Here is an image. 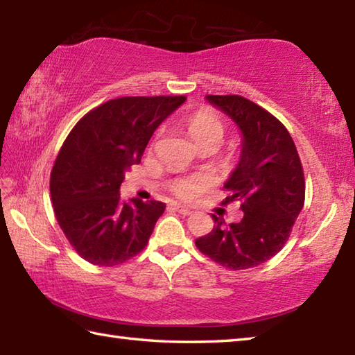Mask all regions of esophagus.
<instances>
[{
    "instance_id": "esophagus-1",
    "label": "esophagus",
    "mask_w": 355,
    "mask_h": 355,
    "mask_svg": "<svg viewBox=\"0 0 355 355\" xmlns=\"http://www.w3.org/2000/svg\"><path fill=\"white\" fill-rule=\"evenodd\" d=\"M172 208L175 209L177 212H180V214H183V216H189V214H192V209H191V208H188V206H184V205L172 203Z\"/></svg>"
}]
</instances>
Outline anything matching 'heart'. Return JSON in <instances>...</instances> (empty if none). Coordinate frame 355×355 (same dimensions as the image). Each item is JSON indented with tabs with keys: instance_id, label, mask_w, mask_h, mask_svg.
<instances>
[{
	"instance_id": "heart-1",
	"label": "heart",
	"mask_w": 355,
	"mask_h": 355,
	"mask_svg": "<svg viewBox=\"0 0 355 355\" xmlns=\"http://www.w3.org/2000/svg\"><path fill=\"white\" fill-rule=\"evenodd\" d=\"M223 124L217 116L209 110H202L191 116L188 121V132L192 139H200L206 137H217L222 139L223 137ZM206 188V180L202 177H189L177 180L172 184L175 194L183 198H194Z\"/></svg>"
}]
</instances>
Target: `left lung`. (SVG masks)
Wrapping results in <instances>:
<instances>
[{
    "label": "left lung",
    "instance_id": "8db88e82",
    "mask_svg": "<svg viewBox=\"0 0 355 355\" xmlns=\"http://www.w3.org/2000/svg\"><path fill=\"white\" fill-rule=\"evenodd\" d=\"M241 132V157L223 188L225 202L241 200L243 217L227 225L212 214L214 228L196 239L197 248L230 270L267 262L284 247L304 206V173L287 128L242 96H206Z\"/></svg>",
    "mask_w": 355,
    "mask_h": 355
}]
</instances>
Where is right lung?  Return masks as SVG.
Masks as SVG:
<instances>
[{
    "label": "right lung",
    "mask_w": 355,
    "mask_h": 355,
    "mask_svg": "<svg viewBox=\"0 0 355 355\" xmlns=\"http://www.w3.org/2000/svg\"><path fill=\"white\" fill-rule=\"evenodd\" d=\"M184 96L119 98L77 122L51 172V200L77 254L113 267L143 250L166 209L157 200L119 196L125 171L141 163L153 132L184 104Z\"/></svg>",
    "instance_id": "add662e5"
}]
</instances>
